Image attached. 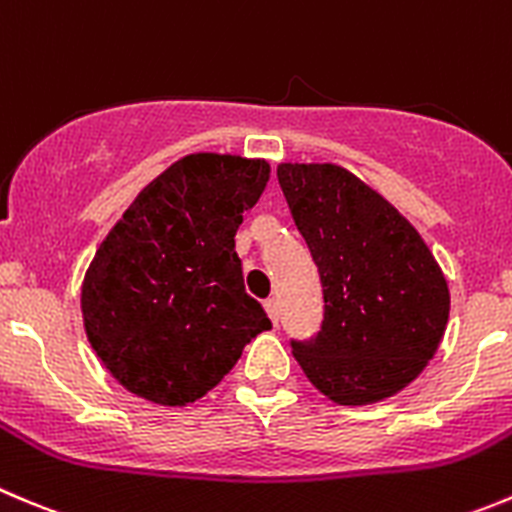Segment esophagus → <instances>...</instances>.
<instances>
[{
	"mask_svg": "<svg viewBox=\"0 0 512 512\" xmlns=\"http://www.w3.org/2000/svg\"><path fill=\"white\" fill-rule=\"evenodd\" d=\"M265 310H267V317L272 320V325H277L280 322V310H277V302L275 300H267L265 302Z\"/></svg>",
	"mask_w": 512,
	"mask_h": 512,
	"instance_id": "esophagus-1",
	"label": "esophagus"
}]
</instances>
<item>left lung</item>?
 <instances>
[{
    "label": "left lung",
    "instance_id": "left-lung-1",
    "mask_svg": "<svg viewBox=\"0 0 512 512\" xmlns=\"http://www.w3.org/2000/svg\"><path fill=\"white\" fill-rule=\"evenodd\" d=\"M325 297L317 337L292 342L307 380L337 405L393 398L445 335L450 290L420 232L380 192L332 162L277 165Z\"/></svg>",
    "mask_w": 512,
    "mask_h": 512
}]
</instances>
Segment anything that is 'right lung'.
I'll use <instances>...</instances> for the list:
<instances>
[{"instance_id": "1", "label": "right lung", "mask_w": 512, "mask_h": 512, "mask_svg": "<svg viewBox=\"0 0 512 512\" xmlns=\"http://www.w3.org/2000/svg\"><path fill=\"white\" fill-rule=\"evenodd\" d=\"M270 162L195 152L157 175L94 252L82 282L87 340L137 398H205L272 322L245 292L235 252Z\"/></svg>"}]
</instances>
